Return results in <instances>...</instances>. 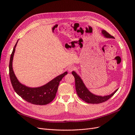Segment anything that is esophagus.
I'll return each instance as SVG.
<instances>
[{"label":"esophagus","instance_id":"esophagus-1","mask_svg":"<svg viewBox=\"0 0 135 135\" xmlns=\"http://www.w3.org/2000/svg\"><path fill=\"white\" fill-rule=\"evenodd\" d=\"M74 69V68L73 67V66H69L68 68V70L69 72H71L72 71H73V70Z\"/></svg>","mask_w":135,"mask_h":135}]
</instances>
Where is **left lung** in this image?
<instances>
[{
	"label": "left lung",
	"instance_id": "obj_1",
	"mask_svg": "<svg viewBox=\"0 0 135 135\" xmlns=\"http://www.w3.org/2000/svg\"><path fill=\"white\" fill-rule=\"evenodd\" d=\"M102 33H103L105 38H114V36L109 34L107 31H106L104 30H102ZM72 74L74 75L75 78V89L78 96L81 99H82L83 101L88 104H100L104 103V102L108 100L110 98H111L118 89H116L115 91L110 95L105 96H97L92 93L90 91H89L87 88L84 85L83 80L80 78V77L75 71H73Z\"/></svg>",
	"mask_w": 135,
	"mask_h": 135
}]
</instances>
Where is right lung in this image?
Returning <instances> with one entry per match:
<instances>
[{
    "mask_svg": "<svg viewBox=\"0 0 135 135\" xmlns=\"http://www.w3.org/2000/svg\"><path fill=\"white\" fill-rule=\"evenodd\" d=\"M17 43V42L15 44L11 55L9 65L10 79L15 91L23 100L31 104L44 105L50 103L56 96L60 81L62 80L65 75L68 74V72H65L49 81L46 84L40 87L30 88L25 86V85L19 82L12 68V61Z\"/></svg>",
    "mask_w": 135,
    "mask_h": 135,
    "instance_id": "obj_1",
    "label": "right lung"
}]
</instances>
